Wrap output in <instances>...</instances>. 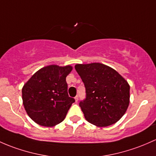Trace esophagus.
<instances>
[{"label":"esophagus","instance_id":"esophagus-1","mask_svg":"<svg viewBox=\"0 0 156 156\" xmlns=\"http://www.w3.org/2000/svg\"><path fill=\"white\" fill-rule=\"evenodd\" d=\"M75 102H78V96H75Z\"/></svg>","mask_w":156,"mask_h":156}]
</instances>
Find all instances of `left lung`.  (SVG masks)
Listing matches in <instances>:
<instances>
[{
  "mask_svg": "<svg viewBox=\"0 0 156 156\" xmlns=\"http://www.w3.org/2000/svg\"><path fill=\"white\" fill-rule=\"evenodd\" d=\"M75 70L86 88V99L79 103L84 117L98 127L116 123L130 101V86L111 67L100 63L76 64Z\"/></svg>",
  "mask_w": 156,
  "mask_h": 156,
  "instance_id": "left-lung-1",
  "label": "left lung"
}]
</instances>
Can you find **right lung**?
I'll return each mask as SVG.
<instances>
[{
    "instance_id": "1",
    "label": "right lung",
    "mask_w": 156,
    "mask_h": 156,
    "mask_svg": "<svg viewBox=\"0 0 156 156\" xmlns=\"http://www.w3.org/2000/svg\"><path fill=\"white\" fill-rule=\"evenodd\" d=\"M70 65H49L38 70L22 87V100L27 115L36 123L52 127L60 123L75 99L69 96L66 78Z\"/></svg>"
}]
</instances>
